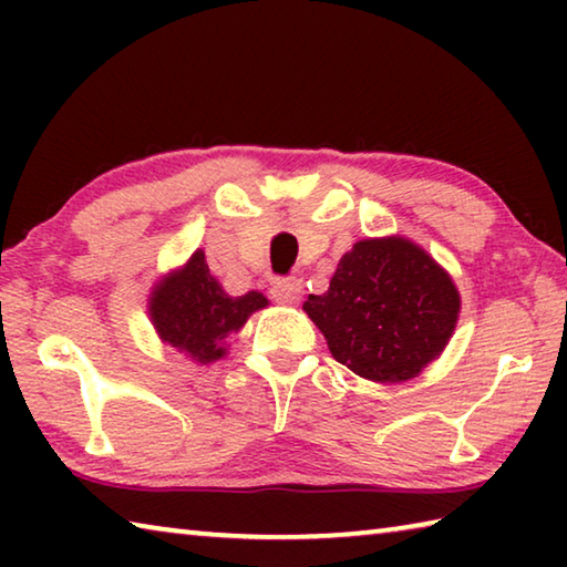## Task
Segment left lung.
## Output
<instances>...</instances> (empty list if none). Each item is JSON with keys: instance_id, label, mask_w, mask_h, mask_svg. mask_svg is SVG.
Listing matches in <instances>:
<instances>
[{"instance_id": "left-lung-1", "label": "left lung", "mask_w": 567, "mask_h": 567, "mask_svg": "<svg viewBox=\"0 0 567 567\" xmlns=\"http://www.w3.org/2000/svg\"><path fill=\"white\" fill-rule=\"evenodd\" d=\"M270 305L262 292L229 295L195 249L189 260L159 277L152 287L147 312L159 340L185 352L199 364H213L227 354V338L239 332L249 315Z\"/></svg>"}]
</instances>
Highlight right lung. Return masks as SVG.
Returning a JSON list of instances; mask_svg holds the SVG:
<instances>
[{
  "mask_svg": "<svg viewBox=\"0 0 567 567\" xmlns=\"http://www.w3.org/2000/svg\"><path fill=\"white\" fill-rule=\"evenodd\" d=\"M332 358L372 382L417 378L443 354L460 292L443 267L405 237H364L334 270L328 292L302 305Z\"/></svg>",
  "mask_w": 567,
  "mask_h": 567,
  "instance_id": "add662e5",
  "label": "right lung"
}]
</instances>
